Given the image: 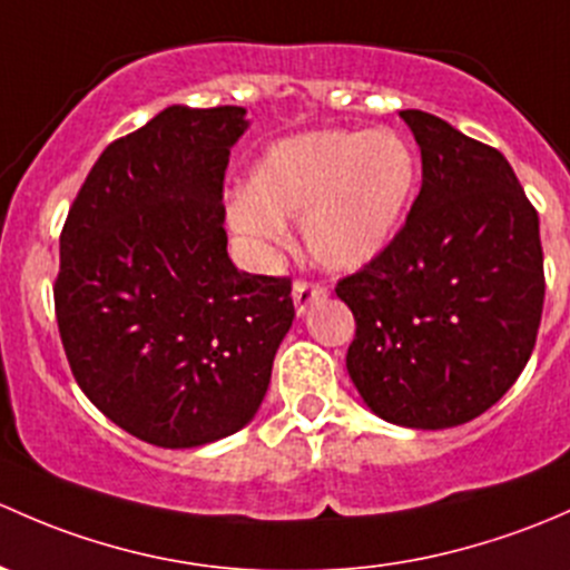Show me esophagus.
Here are the masks:
<instances>
[{"instance_id": "obj_1", "label": "esophagus", "mask_w": 570, "mask_h": 570, "mask_svg": "<svg viewBox=\"0 0 570 570\" xmlns=\"http://www.w3.org/2000/svg\"><path fill=\"white\" fill-rule=\"evenodd\" d=\"M321 298H326V287L302 283V279H298V283L293 285V304H296V313L298 315L307 313V309L313 307L315 302H321Z\"/></svg>"}]
</instances>
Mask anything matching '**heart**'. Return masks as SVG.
Masks as SVG:
<instances>
[{"label": "heart", "mask_w": 570, "mask_h": 570, "mask_svg": "<svg viewBox=\"0 0 570 570\" xmlns=\"http://www.w3.org/2000/svg\"><path fill=\"white\" fill-rule=\"evenodd\" d=\"M414 186L412 145L390 128L304 131L263 150L249 189L227 203V219L263 252L287 242L285 219H302L304 246L315 263L356 272L397 236Z\"/></svg>", "instance_id": "obj_1"}]
</instances>
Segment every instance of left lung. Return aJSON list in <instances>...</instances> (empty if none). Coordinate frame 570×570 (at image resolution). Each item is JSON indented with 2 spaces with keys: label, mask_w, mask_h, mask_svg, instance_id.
Instances as JSON below:
<instances>
[{
  "label": "left lung",
  "mask_w": 570,
  "mask_h": 570,
  "mask_svg": "<svg viewBox=\"0 0 570 570\" xmlns=\"http://www.w3.org/2000/svg\"><path fill=\"white\" fill-rule=\"evenodd\" d=\"M401 117L422 186L392 244L337 283L356 318L345 367L381 420L442 431L494 406L535 348L541 230L500 150L428 111Z\"/></svg>",
  "instance_id": "obj_1"
}]
</instances>
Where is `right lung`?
Instances as JSON below:
<instances>
[{
    "mask_svg": "<svg viewBox=\"0 0 570 570\" xmlns=\"http://www.w3.org/2000/svg\"><path fill=\"white\" fill-rule=\"evenodd\" d=\"M244 107H167L111 142L60 236L55 307L81 392L115 425L184 450L249 425L293 324L291 279L227 255L222 184Z\"/></svg>",
    "mask_w": 570,
    "mask_h": 570,
    "instance_id": "obj_1",
    "label": "right lung"
}]
</instances>
